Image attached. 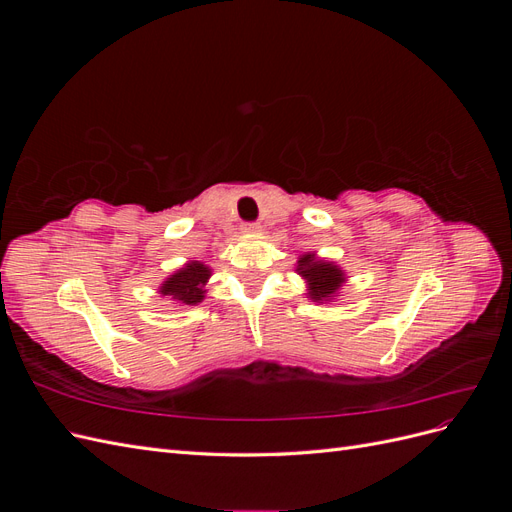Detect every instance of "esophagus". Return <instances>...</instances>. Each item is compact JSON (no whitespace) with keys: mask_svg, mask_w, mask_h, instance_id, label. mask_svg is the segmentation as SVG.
I'll list each match as a JSON object with an SVG mask.
<instances>
[{"mask_svg":"<svg viewBox=\"0 0 512 512\" xmlns=\"http://www.w3.org/2000/svg\"><path fill=\"white\" fill-rule=\"evenodd\" d=\"M241 230H243V232H258L260 226H258L256 222H245V224L241 226Z\"/></svg>","mask_w":512,"mask_h":512,"instance_id":"34e87169","label":"esophagus"}]
</instances>
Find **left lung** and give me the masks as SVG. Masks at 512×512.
I'll use <instances>...</instances> for the list:
<instances>
[{"label": "left lung", "instance_id": "1", "mask_svg": "<svg viewBox=\"0 0 512 512\" xmlns=\"http://www.w3.org/2000/svg\"><path fill=\"white\" fill-rule=\"evenodd\" d=\"M309 284V297L314 301H324L333 297L337 288L344 282V273L339 271L331 262H320L314 254H305L299 260L297 269Z\"/></svg>", "mask_w": 512, "mask_h": 512}]
</instances>
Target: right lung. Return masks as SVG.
<instances>
[{"instance_id":"obj_1","label":"right lung","mask_w":512,"mask_h":512,"mask_svg":"<svg viewBox=\"0 0 512 512\" xmlns=\"http://www.w3.org/2000/svg\"><path fill=\"white\" fill-rule=\"evenodd\" d=\"M209 275V267H205L203 262L192 260L188 267H183L175 275H170L162 284L160 292L168 294V297H173L183 305H196L205 297V284L209 280Z\"/></svg>"}]
</instances>
